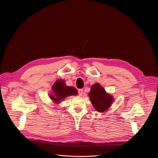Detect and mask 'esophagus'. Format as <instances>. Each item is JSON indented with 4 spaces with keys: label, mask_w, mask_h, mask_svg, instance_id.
<instances>
[{
    "label": "esophagus",
    "mask_w": 158,
    "mask_h": 158,
    "mask_svg": "<svg viewBox=\"0 0 158 158\" xmlns=\"http://www.w3.org/2000/svg\"><path fill=\"white\" fill-rule=\"evenodd\" d=\"M83 93H84L83 89H79V90H78V94H79V96H82V94H83Z\"/></svg>",
    "instance_id": "obj_1"
}]
</instances>
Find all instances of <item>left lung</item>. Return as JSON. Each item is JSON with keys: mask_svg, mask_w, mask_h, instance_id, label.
Here are the masks:
<instances>
[{"mask_svg": "<svg viewBox=\"0 0 158 158\" xmlns=\"http://www.w3.org/2000/svg\"><path fill=\"white\" fill-rule=\"evenodd\" d=\"M89 97L94 109L98 112L107 110L113 100L112 97L107 94L104 88L99 84H95L92 86Z\"/></svg>", "mask_w": 158, "mask_h": 158, "instance_id": "8db88e82", "label": "left lung"}]
</instances>
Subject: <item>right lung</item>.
Segmentation results:
<instances>
[{
    "label": "right lung",
    "instance_id": "obj_1",
    "mask_svg": "<svg viewBox=\"0 0 158 158\" xmlns=\"http://www.w3.org/2000/svg\"><path fill=\"white\" fill-rule=\"evenodd\" d=\"M52 89L54 95H51L50 98L56 103H59L67 96L76 95L77 93V90L74 87L66 86L63 80L57 81L52 85Z\"/></svg>",
    "mask_w": 158,
    "mask_h": 158
}]
</instances>
